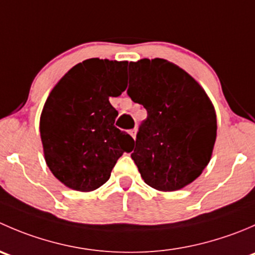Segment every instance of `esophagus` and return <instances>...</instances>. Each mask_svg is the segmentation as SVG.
I'll list each match as a JSON object with an SVG mask.
<instances>
[{
    "label": "esophagus",
    "mask_w": 255,
    "mask_h": 255,
    "mask_svg": "<svg viewBox=\"0 0 255 255\" xmlns=\"http://www.w3.org/2000/svg\"><path fill=\"white\" fill-rule=\"evenodd\" d=\"M135 133H137V130H135V129H130L129 130V134H130V137L133 138V139H135Z\"/></svg>",
    "instance_id": "34e87169"
}]
</instances>
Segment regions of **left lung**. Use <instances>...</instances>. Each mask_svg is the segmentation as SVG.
Wrapping results in <instances>:
<instances>
[{
  "label": "left lung",
  "instance_id": "obj_1",
  "mask_svg": "<svg viewBox=\"0 0 255 255\" xmlns=\"http://www.w3.org/2000/svg\"><path fill=\"white\" fill-rule=\"evenodd\" d=\"M128 70V95L148 112L130 156L145 184L177 191L210 163L217 135L215 107L196 80L165 59L130 61Z\"/></svg>",
  "mask_w": 255,
  "mask_h": 255
}]
</instances>
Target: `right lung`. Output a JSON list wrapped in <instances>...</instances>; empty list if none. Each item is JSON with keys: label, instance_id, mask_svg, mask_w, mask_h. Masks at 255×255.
<instances>
[{"label": "right lung", "instance_id": "obj_1", "mask_svg": "<svg viewBox=\"0 0 255 255\" xmlns=\"http://www.w3.org/2000/svg\"><path fill=\"white\" fill-rule=\"evenodd\" d=\"M127 61L92 58L76 64L58 81L43 106L40 139L48 168L69 189L90 192L111 176L134 140L115 127L110 104L127 87Z\"/></svg>", "mask_w": 255, "mask_h": 255}]
</instances>
